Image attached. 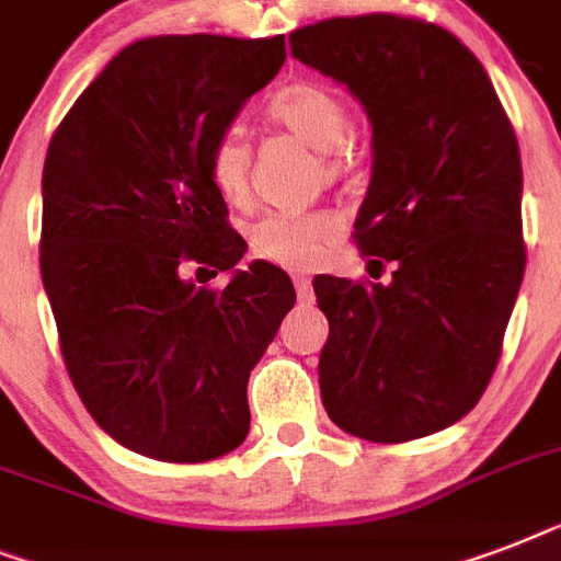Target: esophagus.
<instances>
[{"instance_id": "1", "label": "esophagus", "mask_w": 561, "mask_h": 561, "mask_svg": "<svg viewBox=\"0 0 561 561\" xmlns=\"http://www.w3.org/2000/svg\"><path fill=\"white\" fill-rule=\"evenodd\" d=\"M294 285H297V297L302 306H311L314 302V288H311V279H308L306 273H297L294 276Z\"/></svg>"}]
</instances>
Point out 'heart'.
Here are the masks:
<instances>
[{"instance_id":"b5f03b06","label":"heart","mask_w":561,"mask_h":561,"mask_svg":"<svg viewBox=\"0 0 561 561\" xmlns=\"http://www.w3.org/2000/svg\"><path fill=\"white\" fill-rule=\"evenodd\" d=\"M264 116L282 130L325 153V169H343V145L352 136V113L337 90L317 81H297L279 90ZM206 171L224 201H241L250 188V145L238 130L220 134L209 148ZM341 238V220L332 211H267L250 229V247L259 259L290 271H314Z\"/></svg>"}]
</instances>
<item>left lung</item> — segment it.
Masks as SVG:
<instances>
[{
  "label": "left lung",
  "instance_id": "obj_1",
  "mask_svg": "<svg viewBox=\"0 0 561 561\" xmlns=\"http://www.w3.org/2000/svg\"><path fill=\"white\" fill-rule=\"evenodd\" d=\"M290 55L343 83L373 125L355 218L390 282L317 276L320 396L334 425L408 443L486 390L524 279L522 153L486 69L439 25L369 13L306 25Z\"/></svg>",
  "mask_w": 561,
  "mask_h": 561
}]
</instances>
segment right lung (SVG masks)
<instances>
[{
  "label": "right lung",
  "mask_w": 561,
  "mask_h": 561,
  "mask_svg": "<svg viewBox=\"0 0 561 561\" xmlns=\"http://www.w3.org/2000/svg\"><path fill=\"white\" fill-rule=\"evenodd\" d=\"M285 64V37L130 43L81 92L43 169L39 273L66 369L118 445L206 462L244 443L247 378L297 290L255 259L206 171L211 142ZM230 273L197 289L185 267Z\"/></svg>",
  "instance_id": "1"
}]
</instances>
